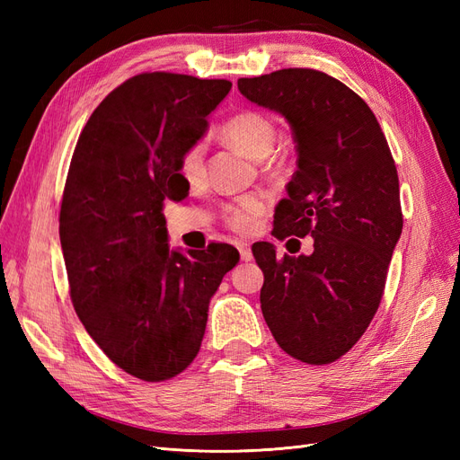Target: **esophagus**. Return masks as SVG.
<instances>
[{
    "mask_svg": "<svg viewBox=\"0 0 460 460\" xmlns=\"http://www.w3.org/2000/svg\"><path fill=\"white\" fill-rule=\"evenodd\" d=\"M238 252H240V257H242V261H245V262L253 259L252 247H249V243H243V242H240V243H238Z\"/></svg>",
    "mask_w": 460,
    "mask_h": 460,
    "instance_id": "obj_1",
    "label": "esophagus"
}]
</instances>
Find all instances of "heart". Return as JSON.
Segmentation results:
<instances>
[{
  "mask_svg": "<svg viewBox=\"0 0 460 460\" xmlns=\"http://www.w3.org/2000/svg\"><path fill=\"white\" fill-rule=\"evenodd\" d=\"M222 137L234 147L243 151L247 157L261 161L272 151L276 130L274 124L255 111H243V113L232 117L222 127ZM178 172L186 182L196 184L203 176V146L196 144L188 147L180 157ZM269 199L262 193H249L234 203L225 207V222L228 228L235 232H252L259 217L267 213Z\"/></svg>",
  "mask_w": 460,
  "mask_h": 460,
  "instance_id": "1",
  "label": "heart"
}]
</instances>
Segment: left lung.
<instances>
[{
  "label": "left lung",
  "mask_w": 460,
  "mask_h": 460,
  "mask_svg": "<svg viewBox=\"0 0 460 460\" xmlns=\"http://www.w3.org/2000/svg\"><path fill=\"white\" fill-rule=\"evenodd\" d=\"M249 102L282 115L297 149V171L276 205L274 238L313 235L311 255L276 257L253 243L264 274L262 316L282 349L328 365L363 336L384 294L401 238L399 178L385 136L360 97L313 68L240 78Z\"/></svg>",
  "instance_id": "left-lung-1"
}]
</instances>
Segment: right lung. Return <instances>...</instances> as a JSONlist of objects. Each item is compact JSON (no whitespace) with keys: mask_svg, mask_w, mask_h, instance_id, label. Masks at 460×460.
<instances>
[{"mask_svg":"<svg viewBox=\"0 0 460 460\" xmlns=\"http://www.w3.org/2000/svg\"><path fill=\"white\" fill-rule=\"evenodd\" d=\"M228 80L144 73L97 105L65 182L59 235L78 318L113 363L163 382L196 358L208 303L238 249H171L163 203L188 196L182 153L208 128Z\"/></svg>","mask_w":460,"mask_h":460,"instance_id":"right-lung-1","label":"right lung"}]
</instances>
